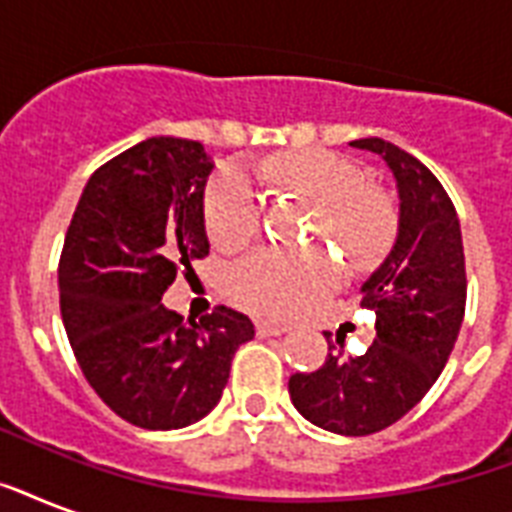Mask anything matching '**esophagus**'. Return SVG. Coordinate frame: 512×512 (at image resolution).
Listing matches in <instances>:
<instances>
[{
    "instance_id": "1",
    "label": "esophagus",
    "mask_w": 512,
    "mask_h": 512,
    "mask_svg": "<svg viewBox=\"0 0 512 512\" xmlns=\"http://www.w3.org/2000/svg\"><path fill=\"white\" fill-rule=\"evenodd\" d=\"M255 327H257V335H263V337L284 335V332H289L287 324H281V321H271V319H260Z\"/></svg>"
}]
</instances>
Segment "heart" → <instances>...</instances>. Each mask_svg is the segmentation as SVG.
Wrapping results in <instances>:
<instances>
[{"mask_svg": "<svg viewBox=\"0 0 512 512\" xmlns=\"http://www.w3.org/2000/svg\"><path fill=\"white\" fill-rule=\"evenodd\" d=\"M281 191L313 204L308 239H332L356 268L388 255L398 233V212L385 191L364 183L356 164L324 148H303L263 164ZM209 241L236 252L263 228V199L239 167H223L204 193ZM340 284V263L329 249L263 247L231 265L225 287L236 305L260 316L289 319Z\"/></svg>", "mask_w": 512, "mask_h": 512, "instance_id": "obj_1", "label": "heart"}]
</instances>
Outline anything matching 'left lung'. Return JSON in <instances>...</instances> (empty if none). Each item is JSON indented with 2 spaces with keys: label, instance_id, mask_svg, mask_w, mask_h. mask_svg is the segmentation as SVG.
Masks as SVG:
<instances>
[{
  "label": "left lung",
  "instance_id": "1",
  "mask_svg": "<svg viewBox=\"0 0 512 512\" xmlns=\"http://www.w3.org/2000/svg\"><path fill=\"white\" fill-rule=\"evenodd\" d=\"M350 146L388 162L401 199L396 244L361 287V308L374 311L377 340L364 356L345 358L337 350L316 372L292 374L289 396L313 425L369 436L420 404L444 372L465 316L468 276L460 217L438 177L388 140ZM324 337L329 342V332ZM337 345L342 348V337Z\"/></svg>",
  "mask_w": 512,
  "mask_h": 512
}]
</instances>
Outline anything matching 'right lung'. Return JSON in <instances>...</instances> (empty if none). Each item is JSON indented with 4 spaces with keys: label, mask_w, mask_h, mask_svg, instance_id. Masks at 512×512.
<instances>
[{
    "label": "right lung",
    "mask_w": 512,
    "mask_h": 512,
    "mask_svg": "<svg viewBox=\"0 0 512 512\" xmlns=\"http://www.w3.org/2000/svg\"><path fill=\"white\" fill-rule=\"evenodd\" d=\"M196 140L148 138L92 172L58 263L60 316L79 369L122 420L175 430L207 417L231 358L255 337L244 313L217 305L199 321L167 311L177 273L209 255Z\"/></svg>",
    "instance_id": "right-lung-1"
}]
</instances>
